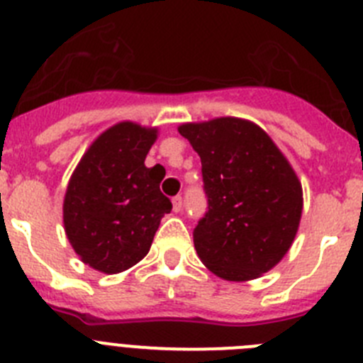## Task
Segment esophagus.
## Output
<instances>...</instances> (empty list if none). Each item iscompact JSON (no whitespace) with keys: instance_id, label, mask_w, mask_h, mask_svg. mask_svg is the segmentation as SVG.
Masks as SVG:
<instances>
[{"instance_id":"34e87169","label":"esophagus","mask_w":363,"mask_h":363,"mask_svg":"<svg viewBox=\"0 0 363 363\" xmlns=\"http://www.w3.org/2000/svg\"><path fill=\"white\" fill-rule=\"evenodd\" d=\"M182 207H184V198H182V196H176V198H172V211L179 212L182 211Z\"/></svg>"}]
</instances>
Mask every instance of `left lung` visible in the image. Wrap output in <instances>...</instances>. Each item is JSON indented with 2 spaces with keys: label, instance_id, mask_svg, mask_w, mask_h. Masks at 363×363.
<instances>
[{
  "label": "left lung",
  "instance_id": "1",
  "mask_svg": "<svg viewBox=\"0 0 363 363\" xmlns=\"http://www.w3.org/2000/svg\"><path fill=\"white\" fill-rule=\"evenodd\" d=\"M201 158L208 212L194 228L198 257L225 281L272 270L290 250L302 216L294 167L257 124L238 116L178 128Z\"/></svg>",
  "mask_w": 363,
  "mask_h": 363
}]
</instances>
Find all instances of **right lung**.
I'll return each mask as SVG.
<instances>
[{
  "mask_svg": "<svg viewBox=\"0 0 363 363\" xmlns=\"http://www.w3.org/2000/svg\"><path fill=\"white\" fill-rule=\"evenodd\" d=\"M158 128L118 122L93 140L73 171L62 203L69 245L84 264L121 274L147 255L172 208L160 191L164 174L145 167Z\"/></svg>",
  "mask_w": 363,
  "mask_h": 363,
  "instance_id": "add662e5",
  "label": "right lung"
}]
</instances>
